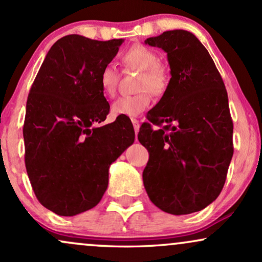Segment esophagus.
Returning a JSON list of instances; mask_svg holds the SVG:
<instances>
[{"mask_svg":"<svg viewBox=\"0 0 262 262\" xmlns=\"http://www.w3.org/2000/svg\"><path fill=\"white\" fill-rule=\"evenodd\" d=\"M132 123H133L135 134H138V132H139V128H140L139 121H138V119H135V118H132Z\"/></svg>","mask_w":262,"mask_h":262,"instance_id":"esophagus-1","label":"esophagus"}]
</instances>
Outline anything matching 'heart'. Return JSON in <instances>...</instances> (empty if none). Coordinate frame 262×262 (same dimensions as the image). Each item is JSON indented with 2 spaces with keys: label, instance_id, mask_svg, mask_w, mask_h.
Instances as JSON below:
<instances>
[{
  "label": "heart",
  "instance_id": "obj_1",
  "mask_svg": "<svg viewBox=\"0 0 262 262\" xmlns=\"http://www.w3.org/2000/svg\"><path fill=\"white\" fill-rule=\"evenodd\" d=\"M123 64L128 68L141 71L138 79L137 90L139 92L133 96H122L117 98L111 106L113 116L137 117L150 106V93L160 96L166 90L169 76L155 52L143 45H134L122 55ZM100 86L102 92L111 97L117 89V70L112 64H107L100 74Z\"/></svg>",
  "mask_w": 262,
  "mask_h": 262
}]
</instances>
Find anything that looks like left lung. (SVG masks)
Here are the masks:
<instances>
[{"instance_id":"1","label":"left lung","mask_w":262,"mask_h":262,"mask_svg":"<svg viewBox=\"0 0 262 262\" xmlns=\"http://www.w3.org/2000/svg\"><path fill=\"white\" fill-rule=\"evenodd\" d=\"M145 44L167 54L171 79L141 125L138 139L149 151L144 187L170 214L206 208L219 196L233 156L228 93L208 50L191 32L167 31Z\"/></svg>"}]
</instances>
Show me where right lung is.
Instances as JSON below:
<instances>
[{"label":"right lung","mask_w":262,"mask_h":262,"mask_svg":"<svg viewBox=\"0 0 262 262\" xmlns=\"http://www.w3.org/2000/svg\"><path fill=\"white\" fill-rule=\"evenodd\" d=\"M123 41L62 37L29 91L23 127L27 173L39 202L58 215L73 217L100 202L111 164L134 143L127 118L100 125L110 112L100 74Z\"/></svg>","instance_id":"right-lung-1"}]
</instances>
